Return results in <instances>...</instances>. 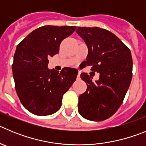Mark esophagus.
Segmentation results:
<instances>
[{
	"mask_svg": "<svg viewBox=\"0 0 146 146\" xmlns=\"http://www.w3.org/2000/svg\"><path fill=\"white\" fill-rule=\"evenodd\" d=\"M77 79H80V72H78V74H77Z\"/></svg>",
	"mask_w": 146,
	"mask_h": 146,
	"instance_id": "1",
	"label": "esophagus"
}]
</instances>
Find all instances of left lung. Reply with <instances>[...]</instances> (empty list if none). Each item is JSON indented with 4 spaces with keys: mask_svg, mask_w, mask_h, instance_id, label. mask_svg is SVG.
Here are the masks:
<instances>
[{
    "mask_svg": "<svg viewBox=\"0 0 146 146\" xmlns=\"http://www.w3.org/2000/svg\"><path fill=\"white\" fill-rule=\"evenodd\" d=\"M77 34L85 41L88 54L84 61L99 80L92 82L86 73L80 74L87 85L79 96L78 111L86 119L102 121L111 117L123 103L132 77L130 50L115 34L104 28L78 27Z\"/></svg>",
    "mask_w": 146,
    "mask_h": 146,
    "instance_id": "1",
    "label": "left lung"
}]
</instances>
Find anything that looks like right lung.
<instances>
[{
  "mask_svg": "<svg viewBox=\"0 0 146 146\" xmlns=\"http://www.w3.org/2000/svg\"><path fill=\"white\" fill-rule=\"evenodd\" d=\"M75 26L40 27L18 44L12 64L17 96L24 108L36 115L53 114L60 109L63 95L75 81L78 70L66 67L50 69L48 58L59 52L64 38Z\"/></svg>",
  "mask_w": 146,
  "mask_h": 146,
  "instance_id": "add662e5",
  "label": "right lung"
}]
</instances>
